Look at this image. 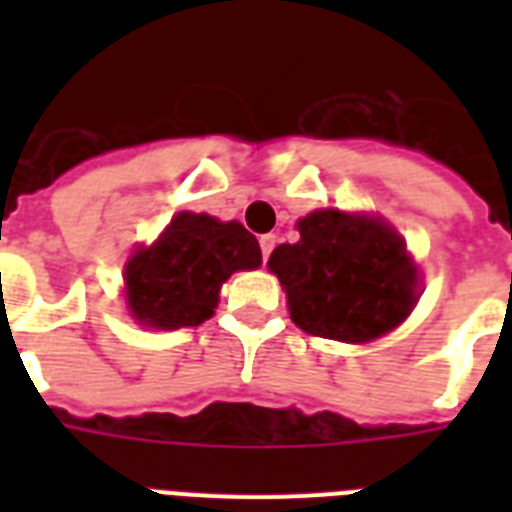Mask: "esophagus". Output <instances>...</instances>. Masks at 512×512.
<instances>
[{"label": "esophagus", "mask_w": 512, "mask_h": 512, "mask_svg": "<svg viewBox=\"0 0 512 512\" xmlns=\"http://www.w3.org/2000/svg\"><path fill=\"white\" fill-rule=\"evenodd\" d=\"M273 247H276V236H273V233H265V236H260V249H263V260H268V257H271Z\"/></svg>", "instance_id": "1"}]
</instances>
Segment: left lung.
I'll return each instance as SVG.
<instances>
[{"instance_id":"left-lung-1","label":"left lung","mask_w":512,"mask_h":512,"mask_svg":"<svg viewBox=\"0 0 512 512\" xmlns=\"http://www.w3.org/2000/svg\"><path fill=\"white\" fill-rule=\"evenodd\" d=\"M300 241L279 244L268 268L287 292L289 319L308 335L369 342L412 313L420 273L406 241L382 217L316 209Z\"/></svg>"}]
</instances>
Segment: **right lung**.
<instances>
[{
    "label": "right lung",
    "mask_w": 512,
    "mask_h": 512,
    "mask_svg": "<svg viewBox=\"0 0 512 512\" xmlns=\"http://www.w3.org/2000/svg\"><path fill=\"white\" fill-rule=\"evenodd\" d=\"M260 263V244L241 223L180 212L151 247H138L124 265L127 308L143 327H199L215 313L228 276Z\"/></svg>",
    "instance_id": "1"
}]
</instances>
